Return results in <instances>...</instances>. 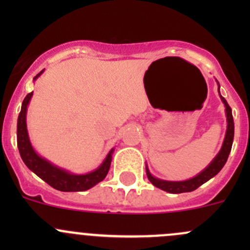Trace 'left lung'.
<instances>
[{
	"label": "left lung",
	"mask_w": 250,
	"mask_h": 250,
	"mask_svg": "<svg viewBox=\"0 0 250 250\" xmlns=\"http://www.w3.org/2000/svg\"><path fill=\"white\" fill-rule=\"evenodd\" d=\"M220 87V85H219ZM220 94V93H219ZM220 99L223 100L224 105H225V111H226V121H228V129H226L225 139H224L223 146H221V150L219 151L218 155L215 156L213 161L210 162V165L202 170L200 174H197L193 178L188 179V180L184 181H167V180H161V179L155 178L152 176V174L148 170L147 166H146V175H147L148 180L152 183V185H155L156 188H161L163 191H167L169 193H183V192H191V191L196 190V188H200L201 185L209 179H211L213 176H215L216 174L223 169V167L225 166L226 161H228L229 155H230L231 147H232L233 143V134H234V125H233V117H232V111L231 107L229 106L228 102L225 100V98L221 97Z\"/></svg>",
	"instance_id": "obj_1"
}]
</instances>
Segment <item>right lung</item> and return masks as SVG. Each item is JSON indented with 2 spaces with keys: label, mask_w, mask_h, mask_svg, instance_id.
<instances>
[{
  "label": "right lung",
  "mask_w": 250,
  "mask_h": 250,
  "mask_svg": "<svg viewBox=\"0 0 250 250\" xmlns=\"http://www.w3.org/2000/svg\"><path fill=\"white\" fill-rule=\"evenodd\" d=\"M42 72H43V70L40 74H37L34 80H36ZM32 94H34V92L29 93L25 97L24 102L21 104V110H20L17 125L18 148H19L21 160L24 161L26 167L31 172L36 174L37 176H40L42 180L46 181L48 185L54 188L55 190L62 191V192H76V191L89 190L90 188L104 180L110 169L113 148L107 153L106 158L99 166V168H97V169L90 173L80 174V175L66 172L65 169H62V168L52 165L47 160L37 155L36 151L31 146V143H30L26 129V111Z\"/></svg>",
  "instance_id": "1"
}]
</instances>
